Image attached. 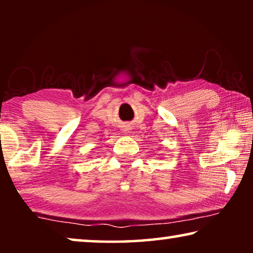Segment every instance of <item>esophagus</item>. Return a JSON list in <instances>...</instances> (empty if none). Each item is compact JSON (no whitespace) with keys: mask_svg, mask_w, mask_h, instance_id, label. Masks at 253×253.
Wrapping results in <instances>:
<instances>
[{"mask_svg":"<svg viewBox=\"0 0 253 253\" xmlns=\"http://www.w3.org/2000/svg\"><path fill=\"white\" fill-rule=\"evenodd\" d=\"M129 127H130L129 126H124V129H123V130H124V131H129V130H130Z\"/></svg>","mask_w":253,"mask_h":253,"instance_id":"1","label":"esophagus"}]
</instances>
